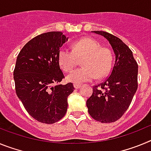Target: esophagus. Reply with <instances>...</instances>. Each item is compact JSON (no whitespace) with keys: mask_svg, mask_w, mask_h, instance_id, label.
Instances as JSON below:
<instances>
[{"mask_svg":"<svg viewBox=\"0 0 151 151\" xmlns=\"http://www.w3.org/2000/svg\"><path fill=\"white\" fill-rule=\"evenodd\" d=\"M82 87V85H79V84H74V88L76 89H78Z\"/></svg>","mask_w":151,"mask_h":151,"instance_id":"obj_1","label":"esophagus"}]
</instances>
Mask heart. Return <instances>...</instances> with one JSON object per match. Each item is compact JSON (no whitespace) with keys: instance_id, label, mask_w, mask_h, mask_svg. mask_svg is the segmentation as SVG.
Instances as JSON below:
<instances>
[{"instance_id":"b5f03b06","label":"heart","mask_w":151,"mask_h":151,"mask_svg":"<svg viewBox=\"0 0 151 151\" xmlns=\"http://www.w3.org/2000/svg\"><path fill=\"white\" fill-rule=\"evenodd\" d=\"M82 60L83 66L75 69L66 76L68 82L82 84L90 82L97 77L103 78L109 73L113 63V54L110 49L101 47L94 38L85 37L75 41L73 50L62 47L58 53V63L64 72H69Z\"/></svg>"}]
</instances>
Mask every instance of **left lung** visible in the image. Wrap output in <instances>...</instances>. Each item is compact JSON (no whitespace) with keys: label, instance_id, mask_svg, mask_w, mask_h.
<instances>
[{"label":"left lung","instance_id":"left-lung-1","mask_svg":"<svg viewBox=\"0 0 151 151\" xmlns=\"http://www.w3.org/2000/svg\"><path fill=\"white\" fill-rule=\"evenodd\" d=\"M107 39L116 56L111 74L93 87L86 101L91 116L103 123L118 120L128 110L138 88V64L132 52L123 41L112 34L94 31Z\"/></svg>","mask_w":151,"mask_h":151}]
</instances>
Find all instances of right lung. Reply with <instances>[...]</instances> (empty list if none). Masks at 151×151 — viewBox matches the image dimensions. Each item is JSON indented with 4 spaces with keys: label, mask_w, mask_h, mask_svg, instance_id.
Returning <instances> with one entry per match:
<instances>
[{
    "label": "right lung",
    "mask_w": 151,
    "mask_h": 151,
    "mask_svg": "<svg viewBox=\"0 0 151 151\" xmlns=\"http://www.w3.org/2000/svg\"><path fill=\"white\" fill-rule=\"evenodd\" d=\"M68 40L61 32L36 36L17 57L13 71L16 93L29 115L42 123L60 120L67 110L73 83L60 85L64 78L58 63L60 48Z\"/></svg>",
    "instance_id": "1"
}]
</instances>
